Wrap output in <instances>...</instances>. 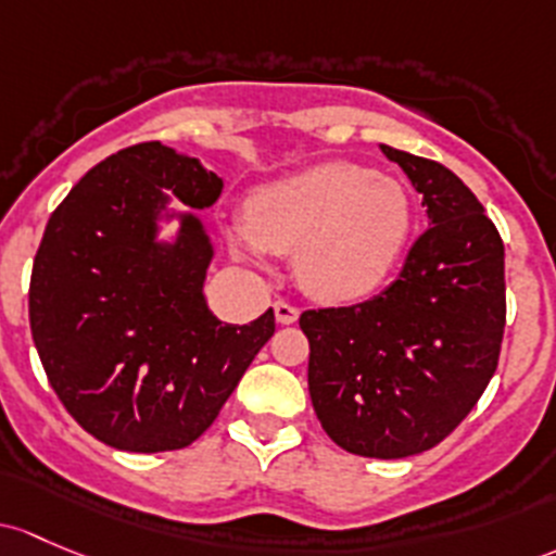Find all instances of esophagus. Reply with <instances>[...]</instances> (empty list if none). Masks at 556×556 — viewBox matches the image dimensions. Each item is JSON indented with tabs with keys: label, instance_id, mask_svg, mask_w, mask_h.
Wrapping results in <instances>:
<instances>
[{
	"label": "esophagus",
	"instance_id": "esophagus-1",
	"mask_svg": "<svg viewBox=\"0 0 556 556\" xmlns=\"http://www.w3.org/2000/svg\"><path fill=\"white\" fill-rule=\"evenodd\" d=\"M298 306H293V303L288 301H277L274 303V317H277L279 325H293L298 319Z\"/></svg>",
	"mask_w": 556,
	"mask_h": 556
}]
</instances>
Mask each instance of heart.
<instances>
[{
  "mask_svg": "<svg viewBox=\"0 0 556 556\" xmlns=\"http://www.w3.org/2000/svg\"><path fill=\"white\" fill-rule=\"evenodd\" d=\"M405 186L354 162H323L263 186L231 244L261 261L295 253L298 282L323 301H354L383 282L410 237Z\"/></svg>",
  "mask_w": 556,
  "mask_h": 556,
  "instance_id": "b5f03b06",
  "label": "heart"
}]
</instances>
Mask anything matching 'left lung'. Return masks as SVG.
I'll return each mask as SVG.
<instances>
[{
  "label": "left lung",
  "mask_w": 556,
  "mask_h": 556,
  "mask_svg": "<svg viewBox=\"0 0 556 556\" xmlns=\"http://www.w3.org/2000/svg\"><path fill=\"white\" fill-rule=\"evenodd\" d=\"M424 197L426 229L400 277L356 306L308 308V394L338 447L407 458L453 434L498 367L504 242L445 165L381 146Z\"/></svg>",
  "instance_id": "8db88e82"
}]
</instances>
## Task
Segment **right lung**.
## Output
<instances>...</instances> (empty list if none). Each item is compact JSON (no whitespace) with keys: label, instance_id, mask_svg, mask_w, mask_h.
Returning <instances> with one entry per match:
<instances>
[{"label":"right lung","instance_id":"1","mask_svg":"<svg viewBox=\"0 0 556 556\" xmlns=\"http://www.w3.org/2000/svg\"><path fill=\"white\" fill-rule=\"evenodd\" d=\"M224 180L160 140L92 167L52 210L28 288V323L52 391L87 434L127 453L189 447L274 336L268 308L226 325L202 295L213 248L194 215L156 244L167 194L210 207Z\"/></svg>","mask_w":556,"mask_h":556}]
</instances>
